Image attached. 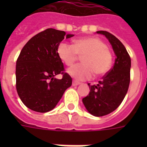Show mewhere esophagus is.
I'll use <instances>...</instances> for the list:
<instances>
[{
  "mask_svg": "<svg viewBox=\"0 0 147 147\" xmlns=\"http://www.w3.org/2000/svg\"><path fill=\"white\" fill-rule=\"evenodd\" d=\"M80 83H81L78 82V81H76V80H74L73 82H72V85H73V86H77V85H80Z\"/></svg>",
  "mask_w": 147,
  "mask_h": 147,
  "instance_id": "obj_1",
  "label": "esophagus"
}]
</instances>
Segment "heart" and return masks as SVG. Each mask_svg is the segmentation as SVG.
I'll return each instance as SVG.
<instances>
[{
  "mask_svg": "<svg viewBox=\"0 0 147 147\" xmlns=\"http://www.w3.org/2000/svg\"><path fill=\"white\" fill-rule=\"evenodd\" d=\"M57 53L61 61L71 66L82 56V63L68 68L67 73L78 80H89L95 73L102 76L108 73L113 64V54L105 42L94 37L76 39L74 44L62 42Z\"/></svg>",
  "mask_w": 147,
  "mask_h": 147,
  "instance_id": "obj_1",
  "label": "heart"
}]
</instances>
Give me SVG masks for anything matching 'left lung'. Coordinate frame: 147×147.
<instances>
[{"label":"left lung","mask_w":147,"mask_h":147,"mask_svg":"<svg viewBox=\"0 0 147 147\" xmlns=\"http://www.w3.org/2000/svg\"><path fill=\"white\" fill-rule=\"evenodd\" d=\"M113 46L117 57L113 67L109 71L97 85L90 86L89 94L83 102L89 112L95 117H102L116 110L123 102L130 83L131 57L126 48L119 39L108 31L99 30Z\"/></svg>","instance_id":"1"}]
</instances>
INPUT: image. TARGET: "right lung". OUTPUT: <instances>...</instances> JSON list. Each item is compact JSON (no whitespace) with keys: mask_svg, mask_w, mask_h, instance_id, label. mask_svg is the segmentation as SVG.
<instances>
[{"mask_svg":"<svg viewBox=\"0 0 147 147\" xmlns=\"http://www.w3.org/2000/svg\"><path fill=\"white\" fill-rule=\"evenodd\" d=\"M72 36L48 28L31 38L22 49L16 61V86L27 108L38 113L52 110L71 86V77L64 72L57 49L64 37ZM59 74L62 75L61 80L55 78Z\"/></svg>","mask_w":147,"mask_h":147,"instance_id":"1","label":"right lung"}]
</instances>
